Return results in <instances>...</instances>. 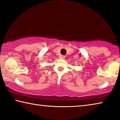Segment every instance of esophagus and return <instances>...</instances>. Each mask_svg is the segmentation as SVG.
Segmentation results:
<instances>
[{"label": "esophagus", "mask_w": 120, "mask_h": 120, "mask_svg": "<svg viewBox=\"0 0 120 120\" xmlns=\"http://www.w3.org/2000/svg\"><path fill=\"white\" fill-rule=\"evenodd\" d=\"M60 58H62V59H64L65 58V56L61 55V56H60Z\"/></svg>", "instance_id": "obj_1"}]
</instances>
